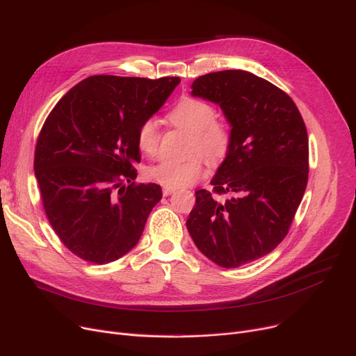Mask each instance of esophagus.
<instances>
[{"label":"esophagus","instance_id":"1","mask_svg":"<svg viewBox=\"0 0 356 356\" xmlns=\"http://www.w3.org/2000/svg\"><path fill=\"white\" fill-rule=\"evenodd\" d=\"M172 193H175L173 188H163V196H170Z\"/></svg>","mask_w":356,"mask_h":356}]
</instances>
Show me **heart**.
I'll use <instances>...</instances> for the list:
<instances>
[{
  "label": "heart",
  "instance_id": "1",
  "mask_svg": "<svg viewBox=\"0 0 356 356\" xmlns=\"http://www.w3.org/2000/svg\"><path fill=\"white\" fill-rule=\"evenodd\" d=\"M216 115V108L211 102L183 97L168 112V121L191 134L188 144V156L191 157L181 163L161 161L152 165L147 170L148 179L165 188H186L203 177L202 156L211 165H218L225 160L231 148L232 133L229 125ZM159 143L160 134L156 120H144L137 129L138 149L144 156L154 157L159 152Z\"/></svg>",
  "mask_w": 356,
  "mask_h": 356
}]
</instances>
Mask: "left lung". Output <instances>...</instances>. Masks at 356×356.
<instances>
[{
    "mask_svg": "<svg viewBox=\"0 0 356 356\" xmlns=\"http://www.w3.org/2000/svg\"><path fill=\"white\" fill-rule=\"evenodd\" d=\"M192 95L220 106L232 143L212 192H196L186 227L202 254L236 268L286 238L309 179L307 129L284 90L245 70L203 74Z\"/></svg>",
    "mask_w": 356,
    "mask_h": 356,
    "instance_id": "8db88e82",
    "label": "left lung"
}]
</instances>
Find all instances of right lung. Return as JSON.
Segmentation results:
<instances>
[{"instance_id":"obj_1","label":"right lung","mask_w":356,"mask_h":356,"mask_svg":"<svg viewBox=\"0 0 356 356\" xmlns=\"http://www.w3.org/2000/svg\"><path fill=\"white\" fill-rule=\"evenodd\" d=\"M95 74L54 105L37 138L34 172L56 235L79 258L108 264L133 250L163 193L136 183L140 124L179 85Z\"/></svg>"}]
</instances>
